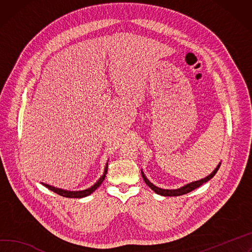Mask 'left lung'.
<instances>
[{"label":"left lung","mask_w":252,"mask_h":252,"mask_svg":"<svg viewBox=\"0 0 252 252\" xmlns=\"http://www.w3.org/2000/svg\"><path fill=\"white\" fill-rule=\"evenodd\" d=\"M220 165H221V163H219V165L215 168V170H214L209 176L205 177L204 179H201V180H198V181L189 183V184H187V185H185V186H183V187H181V188H179V189H173V190L162 189V188H158V187L155 186V185L153 184V183H151V182L148 180V178L145 176L143 170H141V172H142V177H143L144 181L146 182V184H147L155 193H157V194H158V195H162V196H170V197H172V196H180V195L187 194V193H189V192L195 190L196 188L200 187L202 184H204V183L208 182L210 179H212V178L215 176V174L217 173V171H218Z\"/></svg>","instance_id":"left-lung-1"}]
</instances>
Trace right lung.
<instances>
[{
  "instance_id": "add662e5",
  "label": "right lung",
  "mask_w": 252,
  "mask_h": 252,
  "mask_svg": "<svg viewBox=\"0 0 252 252\" xmlns=\"http://www.w3.org/2000/svg\"><path fill=\"white\" fill-rule=\"evenodd\" d=\"M107 165H108V163H106V165H105L103 175L99 178V180L95 183V184L94 186H91L90 188L82 190V191H67V190H63V189H59V188H55L53 186L47 185V184H45V183H41V184L43 186H45V187H47L49 190L53 191L54 193H56V194H58L60 196L66 197V198H83V197H86V196L90 195L91 193H94L101 185V183L103 182V180L105 178V175L107 173Z\"/></svg>"
}]
</instances>
